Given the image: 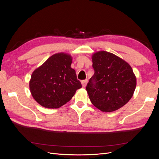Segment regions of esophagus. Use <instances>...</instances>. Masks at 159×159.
Segmentation results:
<instances>
[{"mask_svg": "<svg viewBox=\"0 0 159 159\" xmlns=\"http://www.w3.org/2000/svg\"><path fill=\"white\" fill-rule=\"evenodd\" d=\"M87 84H88V80H85L81 81V85H82L83 88H85Z\"/></svg>", "mask_w": 159, "mask_h": 159, "instance_id": "obj_1", "label": "esophagus"}]
</instances>
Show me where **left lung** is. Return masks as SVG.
Listing matches in <instances>:
<instances>
[{"instance_id":"left-lung-1","label":"left lung","mask_w":159,"mask_h":159,"mask_svg":"<svg viewBox=\"0 0 159 159\" xmlns=\"http://www.w3.org/2000/svg\"><path fill=\"white\" fill-rule=\"evenodd\" d=\"M94 74L86 86L91 102L103 112H112L131 99L137 85L130 65L112 53L92 55Z\"/></svg>"}]
</instances>
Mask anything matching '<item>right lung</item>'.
<instances>
[{
	"label": "right lung",
	"instance_id": "right-lung-1",
	"mask_svg": "<svg viewBox=\"0 0 159 159\" xmlns=\"http://www.w3.org/2000/svg\"><path fill=\"white\" fill-rule=\"evenodd\" d=\"M71 62L70 54L57 53L33 71L29 83L30 92L42 107L59 108L81 88L75 71L71 68Z\"/></svg>",
	"mask_w": 159,
	"mask_h": 159
}]
</instances>
